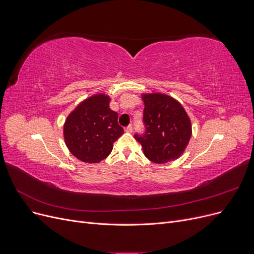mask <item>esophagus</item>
<instances>
[{
    "mask_svg": "<svg viewBox=\"0 0 254 254\" xmlns=\"http://www.w3.org/2000/svg\"><path fill=\"white\" fill-rule=\"evenodd\" d=\"M132 130H133V128L131 125H129L125 128V131H127V132H132Z\"/></svg>",
    "mask_w": 254,
    "mask_h": 254,
    "instance_id": "1",
    "label": "esophagus"
}]
</instances>
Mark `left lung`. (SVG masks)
<instances>
[{"instance_id":"left-lung-1","label":"left lung","mask_w":254,"mask_h":254,"mask_svg":"<svg viewBox=\"0 0 254 254\" xmlns=\"http://www.w3.org/2000/svg\"><path fill=\"white\" fill-rule=\"evenodd\" d=\"M145 131L135 133L146 158L158 164L179 158L191 135L190 121L183 107L171 96L144 94Z\"/></svg>"}]
</instances>
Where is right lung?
I'll return each instance as SVG.
<instances>
[{
	"label": "right lung",
	"instance_id": "right-lung-1",
	"mask_svg": "<svg viewBox=\"0 0 254 254\" xmlns=\"http://www.w3.org/2000/svg\"><path fill=\"white\" fill-rule=\"evenodd\" d=\"M110 98L96 94L87 98L68 115L64 141L73 155L87 163H98L110 155L113 143L124 133L118 113L109 108Z\"/></svg>",
	"mask_w": 254,
	"mask_h": 254
}]
</instances>
